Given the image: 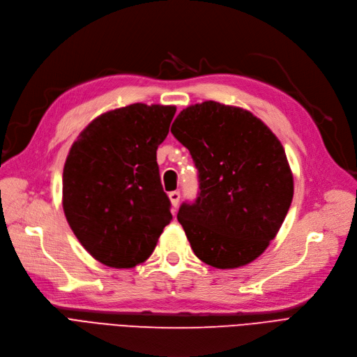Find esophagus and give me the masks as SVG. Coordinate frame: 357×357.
<instances>
[{"label":"esophagus","instance_id":"34e87169","mask_svg":"<svg viewBox=\"0 0 357 357\" xmlns=\"http://www.w3.org/2000/svg\"><path fill=\"white\" fill-rule=\"evenodd\" d=\"M168 197H169V202H172L173 208L176 209L178 206V202H180V192L174 190V192H169L168 193Z\"/></svg>","mask_w":357,"mask_h":357}]
</instances>
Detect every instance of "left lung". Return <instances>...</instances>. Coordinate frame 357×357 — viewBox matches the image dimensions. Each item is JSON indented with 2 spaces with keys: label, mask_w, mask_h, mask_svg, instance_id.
<instances>
[{
  "label": "left lung",
  "mask_w": 357,
  "mask_h": 357,
  "mask_svg": "<svg viewBox=\"0 0 357 357\" xmlns=\"http://www.w3.org/2000/svg\"><path fill=\"white\" fill-rule=\"evenodd\" d=\"M197 168L199 195L177 219L196 256L216 268L241 267L268 247L294 197V176L276 135L248 110L203 101L172 126Z\"/></svg>",
  "instance_id": "left-lung-1"
}]
</instances>
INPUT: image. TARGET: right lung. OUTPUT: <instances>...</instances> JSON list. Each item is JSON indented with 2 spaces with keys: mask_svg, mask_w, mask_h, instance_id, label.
<instances>
[{
  "mask_svg": "<svg viewBox=\"0 0 357 357\" xmlns=\"http://www.w3.org/2000/svg\"><path fill=\"white\" fill-rule=\"evenodd\" d=\"M174 106L135 103L103 113L66 157L62 206L73 232L109 267L130 268L154 251L173 219L157 164Z\"/></svg>",
  "mask_w": 357,
  "mask_h": 357,
  "instance_id": "obj_1",
  "label": "right lung"
}]
</instances>
